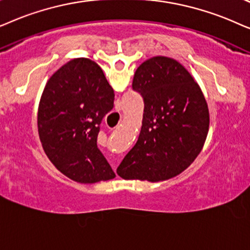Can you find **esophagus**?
Returning <instances> with one entry per match:
<instances>
[{
    "instance_id": "esophagus-1",
    "label": "esophagus",
    "mask_w": 250,
    "mask_h": 250,
    "mask_svg": "<svg viewBox=\"0 0 250 250\" xmlns=\"http://www.w3.org/2000/svg\"><path fill=\"white\" fill-rule=\"evenodd\" d=\"M114 169H115V166H114Z\"/></svg>"
}]
</instances>
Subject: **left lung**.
I'll return each mask as SVG.
<instances>
[{
  "instance_id": "1",
  "label": "left lung",
  "mask_w": 250,
  "mask_h": 250,
  "mask_svg": "<svg viewBox=\"0 0 250 250\" xmlns=\"http://www.w3.org/2000/svg\"><path fill=\"white\" fill-rule=\"evenodd\" d=\"M144 99L141 134L116 169L123 179L160 182L185 170L204 147L209 111L200 86L175 59L156 56L136 71Z\"/></svg>"
}]
</instances>
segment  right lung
<instances>
[{"label": "right lung", "mask_w": 250, "mask_h": 250, "mask_svg": "<svg viewBox=\"0 0 250 250\" xmlns=\"http://www.w3.org/2000/svg\"><path fill=\"white\" fill-rule=\"evenodd\" d=\"M113 105L114 90L91 59H72L48 80L39 104V136L62 174L82 184L115 177L97 147L99 125Z\"/></svg>", "instance_id": "add662e5"}]
</instances>
